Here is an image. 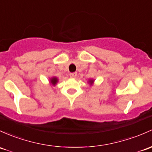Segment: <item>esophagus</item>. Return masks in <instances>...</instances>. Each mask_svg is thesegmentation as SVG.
Returning <instances> with one entry per match:
<instances>
[{
	"mask_svg": "<svg viewBox=\"0 0 152 152\" xmlns=\"http://www.w3.org/2000/svg\"><path fill=\"white\" fill-rule=\"evenodd\" d=\"M76 76H77V73H70V77H71V79H75Z\"/></svg>",
	"mask_w": 152,
	"mask_h": 152,
	"instance_id": "34e87169",
	"label": "esophagus"
}]
</instances>
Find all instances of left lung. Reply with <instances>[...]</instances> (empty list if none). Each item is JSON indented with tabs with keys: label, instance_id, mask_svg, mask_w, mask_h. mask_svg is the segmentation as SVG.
<instances>
[{
	"label": "left lung",
	"instance_id": "obj_1",
	"mask_svg": "<svg viewBox=\"0 0 152 152\" xmlns=\"http://www.w3.org/2000/svg\"><path fill=\"white\" fill-rule=\"evenodd\" d=\"M94 82H95V80H94V79H89V80H88V84L90 86L93 85Z\"/></svg>",
	"mask_w": 152,
	"mask_h": 152
}]
</instances>
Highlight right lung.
I'll use <instances>...</instances> for the list:
<instances>
[{
  "mask_svg": "<svg viewBox=\"0 0 152 152\" xmlns=\"http://www.w3.org/2000/svg\"><path fill=\"white\" fill-rule=\"evenodd\" d=\"M57 82H58V79L56 76H53V77L49 79V84L52 86H56L57 85Z\"/></svg>",
  "mask_w": 152,
  "mask_h": 152,
  "instance_id": "right-lung-1",
  "label": "right lung"
}]
</instances>
